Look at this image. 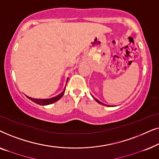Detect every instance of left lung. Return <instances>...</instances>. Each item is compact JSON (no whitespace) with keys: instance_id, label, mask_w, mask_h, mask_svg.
<instances>
[{"instance_id":"1","label":"left lung","mask_w":159,"mask_h":159,"mask_svg":"<svg viewBox=\"0 0 159 159\" xmlns=\"http://www.w3.org/2000/svg\"><path fill=\"white\" fill-rule=\"evenodd\" d=\"M94 99L95 100V101H96L97 102H98V103H100V104H102V105H106V104H104V103H101V101H98V99H96V98H94Z\"/></svg>"}]
</instances>
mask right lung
I'll use <instances>...</instances> for the list:
<instances>
[{
    "label": "right lung",
    "instance_id": "1",
    "mask_svg": "<svg viewBox=\"0 0 159 159\" xmlns=\"http://www.w3.org/2000/svg\"><path fill=\"white\" fill-rule=\"evenodd\" d=\"M65 88H66V87H65ZM64 91H63V92L61 93L60 95H57V96L53 97V98H49V99H38V98H30L28 96L27 97L29 98L31 101L34 102L35 103H38V104H39V105H41V106H46V105H49V104L55 103V102L58 101V100H59L63 96V95H64Z\"/></svg>",
    "mask_w": 159,
    "mask_h": 159
}]
</instances>
